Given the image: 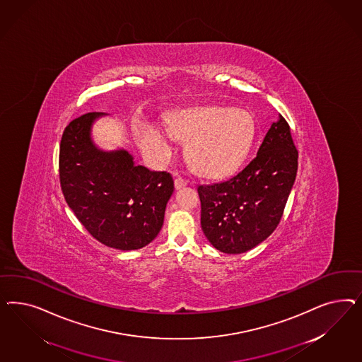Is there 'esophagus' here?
<instances>
[{
  "mask_svg": "<svg viewBox=\"0 0 362 362\" xmlns=\"http://www.w3.org/2000/svg\"><path fill=\"white\" fill-rule=\"evenodd\" d=\"M174 185H175L176 189H179V188L186 186L187 180L183 176H177L175 179V182H174Z\"/></svg>",
  "mask_w": 362,
  "mask_h": 362,
  "instance_id": "esophagus-1",
  "label": "esophagus"
}]
</instances>
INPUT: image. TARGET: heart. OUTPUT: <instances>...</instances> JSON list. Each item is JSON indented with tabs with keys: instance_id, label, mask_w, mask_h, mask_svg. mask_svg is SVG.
Masks as SVG:
<instances>
[{
	"instance_id": "1",
	"label": "heart",
	"mask_w": 362,
	"mask_h": 362,
	"mask_svg": "<svg viewBox=\"0 0 362 362\" xmlns=\"http://www.w3.org/2000/svg\"><path fill=\"white\" fill-rule=\"evenodd\" d=\"M173 130L188 143V159L200 174L223 176L240 165L252 146L256 124L247 110L197 107L175 115Z\"/></svg>"
}]
</instances>
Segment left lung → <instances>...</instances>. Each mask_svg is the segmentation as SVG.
<instances>
[{
	"label": "left lung",
	"instance_id": "obj_1",
	"mask_svg": "<svg viewBox=\"0 0 362 362\" xmlns=\"http://www.w3.org/2000/svg\"><path fill=\"white\" fill-rule=\"evenodd\" d=\"M297 158L291 127L279 115L256 156L239 174L197 187L202 230L216 250L247 252L276 230L296 179Z\"/></svg>",
	"mask_w": 362,
	"mask_h": 362
}]
</instances>
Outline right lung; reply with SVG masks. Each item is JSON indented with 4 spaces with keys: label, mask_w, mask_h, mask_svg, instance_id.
I'll use <instances>...</instances> for the list:
<instances>
[{
    "label": "right lung",
    "mask_w": 362,
    "mask_h": 362,
    "mask_svg": "<svg viewBox=\"0 0 362 362\" xmlns=\"http://www.w3.org/2000/svg\"><path fill=\"white\" fill-rule=\"evenodd\" d=\"M100 115L86 112L66 126L59 144L61 189L93 238L122 251L139 250L162 228L174 180L165 171L134 165L124 150H98L90 129Z\"/></svg>",
    "instance_id": "obj_1"
}]
</instances>
